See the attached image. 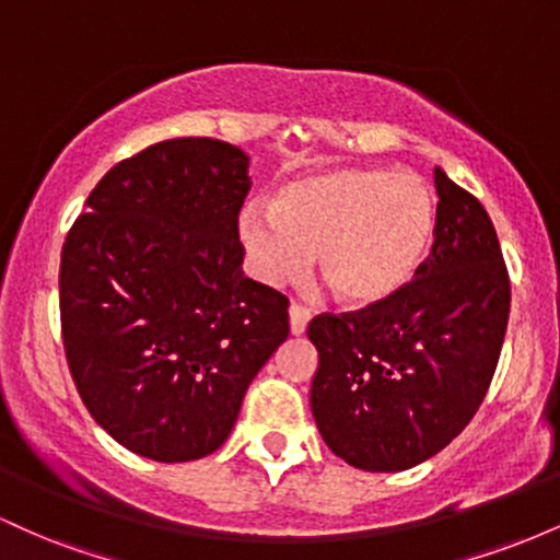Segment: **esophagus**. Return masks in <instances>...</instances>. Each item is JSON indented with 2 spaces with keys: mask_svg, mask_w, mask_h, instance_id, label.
<instances>
[{
  "mask_svg": "<svg viewBox=\"0 0 560 560\" xmlns=\"http://www.w3.org/2000/svg\"><path fill=\"white\" fill-rule=\"evenodd\" d=\"M307 320H311V311L298 305V302H292V305H289V329H292V334L305 331Z\"/></svg>",
  "mask_w": 560,
  "mask_h": 560,
  "instance_id": "1",
  "label": "esophagus"
}]
</instances>
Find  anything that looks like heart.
I'll return each instance as SVG.
<instances>
[{
  "label": "heart",
  "instance_id": "b5f03b06",
  "mask_svg": "<svg viewBox=\"0 0 560 560\" xmlns=\"http://www.w3.org/2000/svg\"><path fill=\"white\" fill-rule=\"evenodd\" d=\"M436 229V199L416 173L337 168L298 178L273 197L271 213L247 208L240 236L253 273L279 287L318 271L347 305H376L410 284Z\"/></svg>",
  "mask_w": 560,
  "mask_h": 560
}]
</instances>
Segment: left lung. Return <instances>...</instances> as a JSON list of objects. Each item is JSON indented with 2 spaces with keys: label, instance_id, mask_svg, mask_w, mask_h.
Here are the masks:
<instances>
[{
  "label": "left lung",
  "instance_id": "8db88e82",
  "mask_svg": "<svg viewBox=\"0 0 560 560\" xmlns=\"http://www.w3.org/2000/svg\"><path fill=\"white\" fill-rule=\"evenodd\" d=\"M429 258L395 298L307 326L318 350L311 408L334 455L363 471H405L474 419L498 369L511 279L481 202L434 168Z\"/></svg>",
  "mask_w": 560,
  "mask_h": 560
}]
</instances>
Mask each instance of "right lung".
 I'll return each instance as SVG.
<instances>
[{
    "label": "right lung",
    "mask_w": 560,
    "mask_h": 560,
    "mask_svg": "<svg viewBox=\"0 0 560 560\" xmlns=\"http://www.w3.org/2000/svg\"><path fill=\"white\" fill-rule=\"evenodd\" d=\"M249 158L168 139L113 165L62 244L60 320L75 389L131 453H215L289 337V300L242 271Z\"/></svg>",
    "instance_id": "obj_1"
}]
</instances>
